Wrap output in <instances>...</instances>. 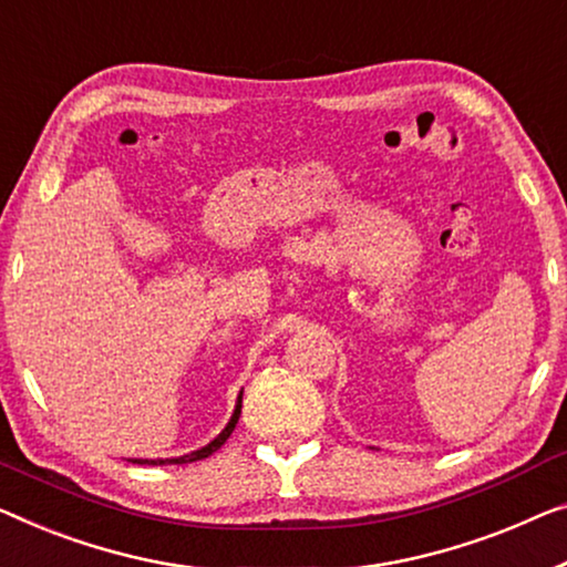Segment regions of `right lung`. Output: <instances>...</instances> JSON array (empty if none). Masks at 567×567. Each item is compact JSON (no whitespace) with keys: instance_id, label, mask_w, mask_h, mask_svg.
Instances as JSON below:
<instances>
[{"instance_id":"right-lung-1","label":"right lung","mask_w":567,"mask_h":567,"mask_svg":"<svg viewBox=\"0 0 567 567\" xmlns=\"http://www.w3.org/2000/svg\"><path fill=\"white\" fill-rule=\"evenodd\" d=\"M239 415H241V394H239V400H236V408H234V415H231V420H229V425H226L221 433H218L214 441H210L208 445H203L200 451H193V453H188V455H181V458H157V461H147V458H134L132 463H150V466H163V463H193V461H203V458H208L210 453H216L218 447H221L226 441H229V435L234 433V427H236V422H239Z\"/></svg>"}]
</instances>
